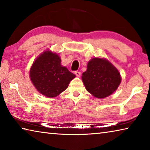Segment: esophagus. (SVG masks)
Here are the masks:
<instances>
[{"instance_id": "1", "label": "esophagus", "mask_w": 150, "mask_h": 150, "mask_svg": "<svg viewBox=\"0 0 150 150\" xmlns=\"http://www.w3.org/2000/svg\"><path fill=\"white\" fill-rule=\"evenodd\" d=\"M75 74L76 75V76L78 77H79L81 76V72L80 71H75Z\"/></svg>"}]
</instances>
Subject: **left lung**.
<instances>
[{"label": "left lung", "mask_w": 150, "mask_h": 150, "mask_svg": "<svg viewBox=\"0 0 150 150\" xmlns=\"http://www.w3.org/2000/svg\"><path fill=\"white\" fill-rule=\"evenodd\" d=\"M82 80L88 92L96 98H103L117 89L121 77L116 68L107 60L95 57L88 62Z\"/></svg>", "instance_id": "obj_1"}]
</instances>
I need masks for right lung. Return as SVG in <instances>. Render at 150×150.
I'll list each match as a JSON object with an SVG mask.
<instances>
[{"instance_id": "right-lung-1", "label": "right lung", "mask_w": 150, "mask_h": 150, "mask_svg": "<svg viewBox=\"0 0 150 150\" xmlns=\"http://www.w3.org/2000/svg\"><path fill=\"white\" fill-rule=\"evenodd\" d=\"M30 77L40 93L52 98L64 91L75 75L61 65V59L57 54L46 51L33 63Z\"/></svg>"}]
</instances>
